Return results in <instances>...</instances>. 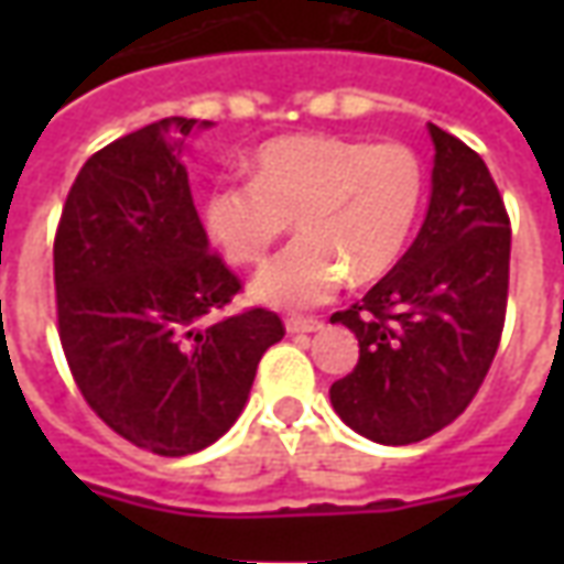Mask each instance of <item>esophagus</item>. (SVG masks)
Wrapping results in <instances>:
<instances>
[{"label":"esophagus","mask_w":564,"mask_h":564,"mask_svg":"<svg viewBox=\"0 0 564 564\" xmlns=\"http://www.w3.org/2000/svg\"><path fill=\"white\" fill-rule=\"evenodd\" d=\"M323 329V319H305V317H290L286 319V332L290 335H311V332Z\"/></svg>","instance_id":"34e87169"}]
</instances>
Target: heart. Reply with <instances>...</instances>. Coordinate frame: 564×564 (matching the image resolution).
Here are the masks:
<instances>
[{"mask_svg": "<svg viewBox=\"0 0 564 564\" xmlns=\"http://www.w3.org/2000/svg\"><path fill=\"white\" fill-rule=\"evenodd\" d=\"M425 193L423 162L402 141L281 135L253 156L250 181H220L202 223L223 257L257 265L295 220L299 241L269 262L250 295L269 307H317L350 274L380 281L408 250Z\"/></svg>", "mask_w": 564, "mask_h": 564, "instance_id": "1", "label": "heart"}]
</instances>
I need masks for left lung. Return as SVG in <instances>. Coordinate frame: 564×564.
I'll use <instances>...</instances> for the list:
<instances>
[{
	"label": "left lung",
	"mask_w": 564,
	"mask_h": 564,
	"mask_svg": "<svg viewBox=\"0 0 564 564\" xmlns=\"http://www.w3.org/2000/svg\"><path fill=\"white\" fill-rule=\"evenodd\" d=\"M432 196L414 245L359 305L332 314L359 362L332 408L378 444H416L471 404L496 359L508 307L510 220L486 162L429 123Z\"/></svg>",
	"instance_id": "1"
}]
</instances>
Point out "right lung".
Masks as SVG:
<instances>
[{
  "label": "right lung",
  "instance_id": "obj_1",
  "mask_svg": "<svg viewBox=\"0 0 564 564\" xmlns=\"http://www.w3.org/2000/svg\"><path fill=\"white\" fill-rule=\"evenodd\" d=\"M208 120L165 117L93 153L54 241L59 341L102 423L156 456L198 453L241 416L283 323L265 307L205 323L241 281L210 253L184 139Z\"/></svg>",
  "mask_w": 564,
  "mask_h": 564
}]
</instances>
